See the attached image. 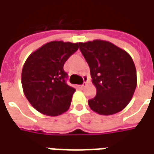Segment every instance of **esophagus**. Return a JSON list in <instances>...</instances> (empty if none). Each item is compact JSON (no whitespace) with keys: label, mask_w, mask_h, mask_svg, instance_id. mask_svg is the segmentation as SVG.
I'll use <instances>...</instances> for the list:
<instances>
[{"label":"esophagus","mask_w":154,"mask_h":154,"mask_svg":"<svg viewBox=\"0 0 154 154\" xmlns=\"http://www.w3.org/2000/svg\"><path fill=\"white\" fill-rule=\"evenodd\" d=\"M85 79H86V80H85V82H84V84H83V85H79V88H85V87L87 86V85H88V81H87V79L85 78Z\"/></svg>","instance_id":"obj_1"}]
</instances>
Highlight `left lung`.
Returning a JSON list of instances; mask_svg holds the SVG:
<instances>
[{
    "mask_svg": "<svg viewBox=\"0 0 154 154\" xmlns=\"http://www.w3.org/2000/svg\"><path fill=\"white\" fill-rule=\"evenodd\" d=\"M79 45L97 89L96 96L88 100L89 107L104 116L122 111L137 85L136 69L130 54L108 41L97 39Z\"/></svg>",
    "mask_w": 154,
    "mask_h": 154,
    "instance_id": "8db88e82",
    "label": "left lung"
}]
</instances>
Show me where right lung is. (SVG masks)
<instances>
[{
	"label": "right lung",
	"mask_w": 154,
	"mask_h": 154,
	"mask_svg": "<svg viewBox=\"0 0 154 154\" xmlns=\"http://www.w3.org/2000/svg\"><path fill=\"white\" fill-rule=\"evenodd\" d=\"M79 49V42L51 41L30 54L21 83L29 103L42 114L57 116L68 111L75 89L66 84L64 64Z\"/></svg>",
	"instance_id": "obj_1"
}]
</instances>
